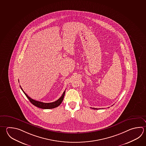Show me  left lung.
I'll return each mask as SVG.
<instances>
[{"mask_svg": "<svg viewBox=\"0 0 146 146\" xmlns=\"http://www.w3.org/2000/svg\"><path fill=\"white\" fill-rule=\"evenodd\" d=\"M92 108V109H94V110H98V108Z\"/></svg>", "mask_w": 146, "mask_h": 146, "instance_id": "obj_1", "label": "left lung"}]
</instances>
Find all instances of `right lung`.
Returning a JSON list of instances; mask_svg holds the SVG:
<instances>
[{
	"mask_svg": "<svg viewBox=\"0 0 146 146\" xmlns=\"http://www.w3.org/2000/svg\"><path fill=\"white\" fill-rule=\"evenodd\" d=\"M21 88L22 90L23 91L24 94H25V96H27V98L30 101V102L33 105L36 106V107H37V108H42V109H52V108H54L58 107L59 105H60L61 103H62V101H63L64 96V94H65V91H64L62 95L61 96L60 98L55 102H52V103H43V102L36 101L35 100L31 99L28 96L27 94L25 93L24 90H23L22 88H21Z\"/></svg>",
	"mask_w": 146,
	"mask_h": 146,
	"instance_id": "add662e5",
	"label": "right lung"
}]
</instances>
